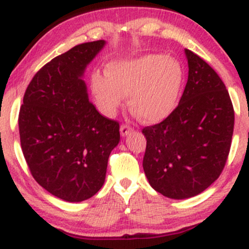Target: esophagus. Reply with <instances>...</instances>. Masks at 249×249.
<instances>
[{"label":"esophagus","mask_w":249,"mask_h":249,"mask_svg":"<svg viewBox=\"0 0 249 249\" xmlns=\"http://www.w3.org/2000/svg\"><path fill=\"white\" fill-rule=\"evenodd\" d=\"M132 128H131L130 126H127V125H122L121 126V134L122 137H126L130 134L131 132H132Z\"/></svg>","instance_id":"obj_1"}]
</instances>
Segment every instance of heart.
Segmentation results:
<instances>
[{"instance_id": "1", "label": "heart", "mask_w": 249, "mask_h": 249, "mask_svg": "<svg viewBox=\"0 0 249 249\" xmlns=\"http://www.w3.org/2000/svg\"><path fill=\"white\" fill-rule=\"evenodd\" d=\"M107 73H93L91 89L97 107L107 117L115 116L128 96V107L142 122L160 123L176 110L184 88L181 64L164 53L113 61Z\"/></svg>"}]
</instances>
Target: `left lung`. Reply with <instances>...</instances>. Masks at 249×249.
I'll use <instances>...</instances> for the list:
<instances>
[{
  "label": "left lung",
  "instance_id": "8db88e82",
  "mask_svg": "<svg viewBox=\"0 0 249 249\" xmlns=\"http://www.w3.org/2000/svg\"><path fill=\"white\" fill-rule=\"evenodd\" d=\"M188 78L178 107L168 118L142 130V167L157 192L171 199L204 192L224 170L234 128V110L218 73L185 49Z\"/></svg>",
  "mask_w": 249,
  "mask_h": 249
}]
</instances>
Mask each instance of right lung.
Instances as JSON below:
<instances>
[{
    "instance_id": "right-lung-1",
    "label": "right lung",
    "mask_w": 249,
    "mask_h": 249,
    "mask_svg": "<svg viewBox=\"0 0 249 249\" xmlns=\"http://www.w3.org/2000/svg\"><path fill=\"white\" fill-rule=\"evenodd\" d=\"M83 43L55 57L31 79L18 116L25 161L41 186L57 198L81 202L98 192L119 124L89 102L84 72L105 47Z\"/></svg>"
}]
</instances>
